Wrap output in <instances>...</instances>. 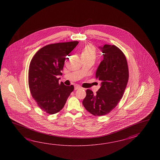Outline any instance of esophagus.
Listing matches in <instances>:
<instances>
[{
	"instance_id": "obj_1",
	"label": "esophagus",
	"mask_w": 160,
	"mask_h": 160,
	"mask_svg": "<svg viewBox=\"0 0 160 160\" xmlns=\"http://www.w3.org/2000/svg\"><path fill=\"white\" fill-rule=\"evenodd\" d=\"M80 88H81L80 86H79L78 85H76V86H75V87H74V90H78V89H79Z\"/></svg>"
}]
</instances>
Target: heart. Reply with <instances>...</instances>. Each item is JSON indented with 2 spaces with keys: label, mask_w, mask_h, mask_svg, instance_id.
I'll list each match as a JSON object with an SVG mask.
<instances>
[{
  "label": "heart",
  "mask_w": 160,
  "mask_h": 160,
  "mask_svg": "<svg viewBox=\"0 0 160 160\" xmlns=\"http://www.w3.org/2000/svg\"><path fill=\"white\" fill-rule=\"evenodd\" d=\"M97 54V51L95 48L92 45H86L83 48L81 52V57L82 60H95Z\"/></svg>",
  "instance_id": "obj_1"
}]
</instances>
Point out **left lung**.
<instances>
[{
    "label": "left lung",
    "mask_w": 160,
    "mask_h": 160,
    "mask_svg": "<svg viewBox=\"0 0 160 160\" xmlns=\"http://www.w3.org/2000/svg\"><path fill=\"white\" fill-rule=\"evenodd\" d=\"M103 59L96 72L101 86L96 94L86 90L83 105L95 116L106 115L114 109L122 98L129 79L126 57L115 45L105 44L101 48Z\"/></svg>",
    "instance_id": "obj_1"
}]
</instances>
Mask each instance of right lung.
I'll list each match as a JSON object with an SVG mask.
<instances>
[{
	"mask_svg": "<svg viewBox=\"0 0 160 160\" xmlns=\"http://www.w3.org/2000/svg\"><path fill=\"white\" fill-rule=\"evenodd\" d=\"M78 41L48 44L41 48L31 61L28 86L38 105L47 113H57L64 107L74 86H68L57 76L62 75L66 57L78 44Z\"/></svg>",
	"mask_w": 160,
	"mask_h": 160,
	"instance_id": "add662e5",
	"label": "right lung"
}]
</instances>
